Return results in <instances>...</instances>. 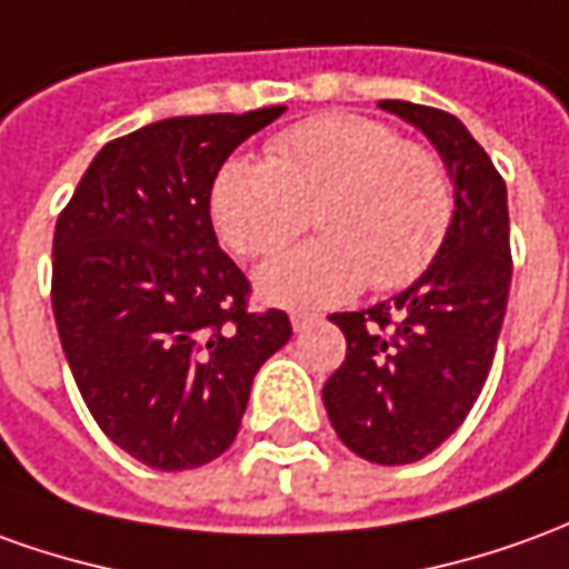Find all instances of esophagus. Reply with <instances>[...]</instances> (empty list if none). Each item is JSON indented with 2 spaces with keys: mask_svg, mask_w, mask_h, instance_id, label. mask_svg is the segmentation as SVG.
Listing matches in <instances>:
<instances>
[{
  "mask_svg": "<svg viewBox=\"0 0 569 569\" xmlns=\"http://www.w3.org/2000/svg\"><path fill=\"white\" fill-rule=\"evenodd\" d=\"M289 320H292V329L296 332H305L308 326L317 323V313H308V311H292L289 313Z\"/></svg>",
  "mask_w": 569,
  "mask_h": 569,
  "instance_id": "34e87169",
  "label": "esophagus"
}]
</instances>
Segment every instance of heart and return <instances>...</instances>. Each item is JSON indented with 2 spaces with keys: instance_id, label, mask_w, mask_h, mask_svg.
Instances as JSON below:
<instances>
[{
  "instance_id": "b5f03b06",
  "label": "heart",
  "mask_w": 569,
  "mask_h": 569,
  "mask_svg": "<svg viewBox=\"0 0 569 569\" xmlns=\"http://www.w3.org/2000/svg\"><path fill=\"white\" fill-rule=\"evenodd\" d=\"M308 209L323 237L258 268L268 305L326 308L367 280L379 292L409 286L450 230L452 184L431 150L372 119L332 113L277 134L268 160L224 162L209 193L212 228L243 258L283 249Z\"/></svg>"
}]
</instances>
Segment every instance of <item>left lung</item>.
I'll use <instances>...</instances> for the list:
<instances>
[{
    "instance_id": "obj_1",
    "label": "left lung",
    "mask_w": 569,
    "mask_h": 569,
    "mask_svg": "<svg viewBox=\"0 0 569 569\" xmlns=\"http://www.w3.org/2000/svg\"><path fill=\"white\" fill-rule=\"evenodd\" d=\"M431 141L452 181V221L435 261L367 311L332 313L348 357L323 385L339 440L376 465H409L465 422L492 367L511 286L508 193L459 119L379 101Z\"/></svg>"
}]
</instances>
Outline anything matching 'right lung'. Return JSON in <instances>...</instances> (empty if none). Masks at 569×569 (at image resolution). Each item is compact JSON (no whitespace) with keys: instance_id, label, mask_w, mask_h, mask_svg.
<instances>
[{"instance_id":"obj_1","label":"right lung","mask_w":569,"mask_h":569,"mask_svg":"<svg viewBox=\"0 0 569 569\" xmlns=\"http://www.w3.org/2000/svg\"><path fill=\"white\" fill-rule=\"evenodd\" d=\"M286 107L150 122L98 150L54 228L51 308L86 407L157 471L233 443L283 311H246L249 280L209 218L218 169Z\"/></svg>"}]
</instances>
